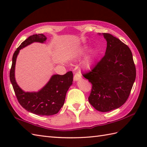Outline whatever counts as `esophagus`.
Returning <instances> with one entry per match:
<instances>
[{
	"label": "esophagus",
	"mask_w": 147,
	"mask_h": 147,
	"mask_svg": "<svg viewBox=\"0 0 147 147\" xmlns=\"http://www.w3.org/2000/svg\"><path fill=\"white\" fill-rule=\"evenodd\" d=\"M81 78H82V75H81L80 73H76L75 74H74V81L76 82V81H78V80H81Z\"/></svg>",
	"instance_id": "esophagus-1"
}]
</instances>
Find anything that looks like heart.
I'll return each mask as SVG.
<instances>
[{
  "instance_id": "1",
  "label": "heart",
  "mask_w": 147,
  "mask_h": 147,
  "mask_svg": "<svg viewBox=\"0 0 147 147\" xmlns=\"http://www.w3.org/2000/svg\"><path fill=\"white\" fill-rule=\"evenodd\" d=\"M88 47H84L83 49H82V51H81L79 52V55H82L83 54H85V53L88 51ZM93 64V57H92V55H89L88 57H87L86 59H85V61H84V67L86 69H89L91 67V65Z\"/></svg>"
}]
</instances>
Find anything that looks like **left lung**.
Listing matches in <instances>:
<instances>
[{
  "instance_id": "obj_1",
  "label": "left lung",
  "mask_w": 147,
  "mask_h": 147,
  "mask_svg": "<svg viewBox=\"0 0 147 147\" xmlns=\"http://www.w3.org/2000/svg\"><path fill=\"white\" fill-rule=\"evenodd\" d=\"M105 55L83 76L92 84L88 101L96 110L109 112L123 105L128 98L136 78V67L130 49L109 33Z\"/></svg>"
}]
</instances>
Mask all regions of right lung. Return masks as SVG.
<instances>
[{
  "label": "right lung",
  "mask_w": 147,
  "mask_h": 147,
  "mask_svg": "<svg viewBox=\"0 0 147 147\" xmlns=\"http://www.w3.org/2000/svg\"><path fill=\"white\" fill-rule=\"evenodd\" d=\"M47 37L43 34L29 36L21 43L12 56L10 80L18 100L24 109L38 115H51L58 113L64 104L68 89L73 84V74L69 71L64 75L54 74L49 82L37 92H25L15 80V65L20 51L33 42L44 43Z\"/></svg>",
  "instance_id": "right-lung-1"
}]
</instances>
